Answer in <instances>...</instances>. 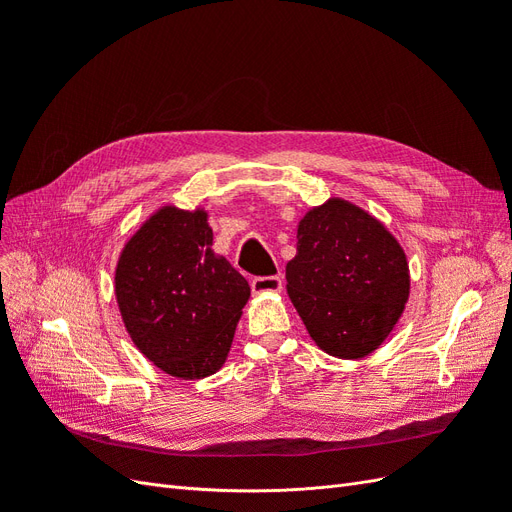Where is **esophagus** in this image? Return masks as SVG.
Masks as SVG:
<instances>
[{"instance_id":"1","label":"esophagus","mask_w":512,"mask_h":512,"mask_svg":"<svg viewBox=\"0 0 512 512\" xmlns=\"http://www.w3.org/2000/svg\"><path fill=\"white\" fill-rule=\"evenodd\" d=\"M252 292H280L282 290V277L280 275H258L252 280Z\"/></svg>"}]
</instances>
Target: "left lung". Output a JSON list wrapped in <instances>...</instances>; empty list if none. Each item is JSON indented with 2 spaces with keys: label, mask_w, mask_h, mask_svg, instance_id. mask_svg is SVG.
Returning <instances> with one entry per match:
<instances>
[{
  "label": "left lung",
  "mask_w": 512,
  "mask_h": 512,
  "mask_svg": "<svg viewBox=\"0 0 512 512\" xmlns=\"http://www.w3.org/2000/svg\"><path fill=\"white\" fill-rule=\"evenodd\" d=\"M297 239L288 297L309 335L339 359L376 350L408 301L404 250L371 215L337 198L305 215Z\"/></svg>",
  "instance_id": "1"
}]
</instances>
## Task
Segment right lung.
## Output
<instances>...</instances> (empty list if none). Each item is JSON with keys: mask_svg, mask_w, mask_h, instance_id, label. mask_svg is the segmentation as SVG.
<instances>
[{"mask_svg": "<svg viewBox=\"0 0 512 512\" xmlns=\"http://www.w3.org/2000/svg\"><path fill=\"white\" fill-rule=\"evenodd\" d=\"M205 211L164 207L123 250L115 294L136 348L166 374L198 380L226 361L250 284L211 252Z\"/></svg>", "mask_w": 512, "mask_h": 512, "instance_id": "right-lung-1", "label": "right lung"}]
</instances>
